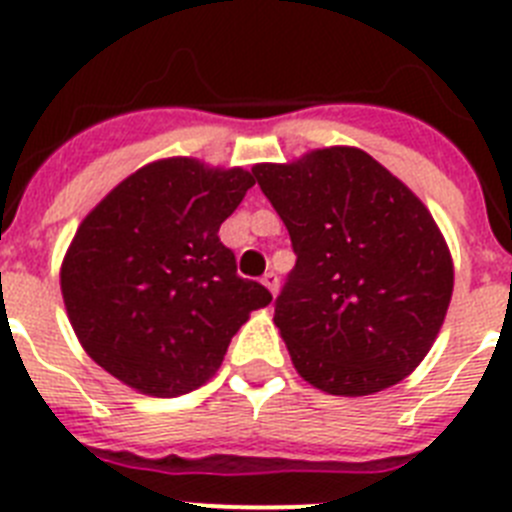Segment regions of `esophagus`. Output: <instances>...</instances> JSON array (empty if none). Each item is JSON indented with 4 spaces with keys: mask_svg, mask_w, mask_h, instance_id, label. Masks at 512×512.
I'll list each match as a JSON object with an SVG mask.
<instances>
[{
    "mask_svg": "<svg viewBox=\"0 0 512 512\" xmlns=\"http://www.w3.org/2000/svg\"><path fill=\"white\" fill-rule=\"evenodd\" d=\"M261 282H264V287L269 289L271 295H277V289H279V277L274 274V271H266L264 277H261Z\"/></svg>",
    "mask_w": 512,
    "mask_h": 512,
    "instance_id": "esophagus-1",
    "label": "esophagus"
}]
</instances>
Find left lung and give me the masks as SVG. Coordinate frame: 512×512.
I'll return each mask as SVG.
<instances>
[{
  "label": "left lung",
  "mask_w": 512,
  "mask_h": 512,
  "mask_svg": "<svg viewBox=\"0 0 512 512\" xmlns=\"http://www.w3.org/2000/svg\"><path fill=\"white\" fill-rule=\"evenodd\" d=\"M297 261L274 302L292 364L330 395L408 377L436 341L454 266L431 212L359 148L253 166Z\"/></svg>",
  "instance_id": "1"
}]
</instances>
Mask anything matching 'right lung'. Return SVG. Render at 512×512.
I'll use <instances>...</instances> for the list:
<instances>
[{
    "mask_svg": "<svg viewBox=\"0 0 512 512\" xmlns=\"http://www.w3.org/2000/svg\"><path fill=\"white\" fill-rule=\"evenodd\" d=\"M253 176L166 158L117 184L76 230L61 266L66 312L87 354L153 397L197 390L220 369L269 289L238 277L220 225Z\"/></svg>",
    "mask_w": 512,
    "mask_h": 512,
    "instance_id": "right-lung-1",
    "label": "right lung"
}]
</instances>
